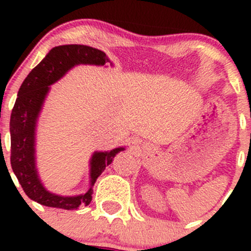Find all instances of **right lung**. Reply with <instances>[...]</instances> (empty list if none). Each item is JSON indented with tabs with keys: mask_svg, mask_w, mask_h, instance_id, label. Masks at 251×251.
<instances>
[{
	"mask_svg": "<svg viewBox=\"0 0 251 251\" xmlns=\"http://www.w3.org/2000/svg\"><path fill=\"white\" fill-rule=\"evenodd\" d=\"M110 63L103 50L83 45H63L52 48L46 57L23 81L9 123L11 165L25 194L32 201L50 207L75 210L92 201L96 179L125 147L107 151H95L90 159V187L78 196H59L47 191L36 168V126L50 85L60 80L78 64L103 65ZM113 65V63H110Z\"/></svg>",
	"mask_w": 251,
	"mask_h": 251,
	"instance_id": "right-lung-1",
	"label": "right lung"
}]
</instances>
